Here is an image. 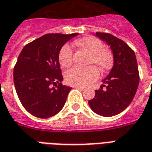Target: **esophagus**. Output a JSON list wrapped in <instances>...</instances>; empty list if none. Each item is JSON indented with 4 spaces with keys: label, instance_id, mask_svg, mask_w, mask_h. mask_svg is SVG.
Listing matches in <instances>:
<instances>
[{
    "label": "esophagus",
    "instance_id": "34e87169",
    "mask_svg": "<svg viewBox=\"0 0 152 152\" xmlns=\"http://www.w3.org/2000/svg\"><path fill=\"white\" fill-rule=\"evenodd\" d=\"M74 88H76V89H80V91H83V90H85V88H84V87H81V86H74Z\"/></svg>",
    "mask_w": 152,
    "mask_h": 152
}]
</instances>
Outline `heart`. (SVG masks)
<instances>
[{
	"label": "heart",
	"instance_id": "heart-1",
	"mask_svg": "<svg viewBox=\"0 0 152 152\" xmlns=\"http://www.w3.org/2000/svg\"><path fill=\"white\" fill-rule=\"evenodd\" d=\"M76 44L90 53L89 64L95 65L101 72H106L112 67L113 62L112 53L103 49V44L101 40L95 37H88L80 39ZM58 61L63 67H68L72 65V49L70 45L65 44L60 49ZM96 68L94 66L87 67L74 66L66 72L65 79L66 82L72 86H88L99 78V72Z\"/></svg>",
	"mask_w": 152,
	"mask_h": 152
}]
</instances>
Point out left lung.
Segmentation results:
<instances>
[{"label":"left lung","mask_w":152,"mask_h":152,"mask_svg":"<svg viewBox=\"0 0 152 152\" xmlns=\"http://www.w3.org/2000/svg\"><path fill=\"white\" fill-rule=\"evenodd\" d=\"M95 36L111 48L113 66L89 105L97 114L110 117L123 112L134 99L139 84L138 67L134 50L124 41L109 33L96 32Z\"/></svg>","instance_id":"left-lung-1"}]
</instances>
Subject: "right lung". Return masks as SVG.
Returning <instances> with one entry per match:
<instances>
[{
  "label": "right lung",
  "mask_w": 152,
  "mask_h": 152,
  "mask_svg": "<svg viewBox=\"0 0 152 152\" xmlns=\"http://www.w3.org/2000/svg\"><path fill=\"white\" fill-rule=\"evenodd\" d=\"M78 33L44 35L23 47L14 69L15 89L22 105L36 117L46 119L62 110L72 87L63 86L58 53ZM52 84L56 88L51 87Z\"/></svg>",
  "instance_id": "right-lung-1"
}]
</instances>
